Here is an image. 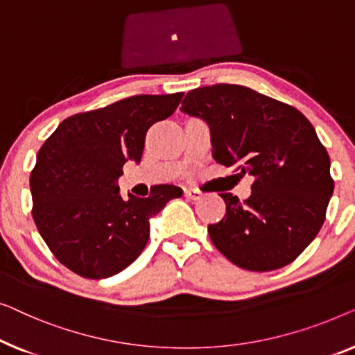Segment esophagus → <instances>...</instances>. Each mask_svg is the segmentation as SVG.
<instances>
[{
  "mask_svg": "<svg viewBox=\"0 0 355 355\" xmlns=\"http://www.w3.org/2000/svg\"><path fill=\"white\" fill-rule=\"evenodd\" d=\"M184 196L191 201H199L202 198V193L198 191V189H184Z\"/></svg>",
  "mask_w": 355,
  "mask_h": 355,
  "instance_id": "34e87169",
  "label": "esophagus"
}]
</instances>
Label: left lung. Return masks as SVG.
I'll return each instance as SVG.
<instances>
[{
    "label": "left lung",
    "instance_id": "1",
    "mask_svg": "<svg viewBox=\"0 0 355 355\" xmlns=\"http://www.w3.org/2000/svg\"><path fill=\"white\" fill-rule=\"evenodd\" d=\"M180 111L207 123L218 164L254 178L246 201L220 194L225 217L207 227L216 248L244 270L291 263L320 232L334 188L312 123L296 107L227 83L191 89Z\"/></svg>",
    "mask_w": 355,
    "mask_h": 355
}]
</instances>
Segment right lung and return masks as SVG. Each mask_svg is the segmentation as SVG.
<instances>
[{
    "instance_id": "1",
    "label": "right lung",
    "mask_w": 355,
    "mask_h": 355,
    "mask_svg": "<svg viewBox=\"0 0 355 355\" xmlns=\"http://www.w3.org/2000/svg\"><path fill=\"white\" fill-rule=\"evenodd\" d=\"M183 93L138 94L67 117L37 154L30 191L33 220L62 266L85 278H107L127 268L149 239V220L173 198L159 184L148 198H122L123 164H139L148 128L171 117Z\"/></svg>"
}]
</instances>
